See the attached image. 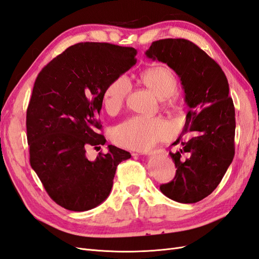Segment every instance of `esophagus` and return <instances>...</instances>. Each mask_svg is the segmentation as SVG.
Returning a JSON list of instances; mask_svg holds the SVG:
<instances>
[{
  "instance_id": "34e87169",
  "label": "esophagus",
  "mask_w": 259,
  "mask_h": 259,
  "mask_svg": "<svg viewBox=\"0 0 259 259\" xmlns=\"http://www.w3.org/2000/svg\"><path fill=\"white\" fill-rule=\"evenodd\" d=\"M155 153H156V151H151V152H149L148 154H149V155H151V154H155Z\"/></svg>"
}]
</instances>
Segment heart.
I'll list each match as a JSON object with an SVG mask.
<instances>
[{"label": "heart", "mask_w": 259, "mask_h": 259, "mask_svg": "<svg viewBox=\"0 0 259 259\" xmlns=\"http://www.w3.org/2000/svg\"><path fill=\"white\" fill-rule=\"evenodd\" d=\"M140 81L159 98H167L177 90V79L167 67L155 66L140 73ZM131 84L126 76L119 75L107 85L104 93V107L108 113L119 112L126 101ZM173 130L162 117L132 116L120 123L112 133L113 142L120 147L145 151L162 140L170 137Z\"/></svg>", "instance_id": "heart-1"}]
</instances>
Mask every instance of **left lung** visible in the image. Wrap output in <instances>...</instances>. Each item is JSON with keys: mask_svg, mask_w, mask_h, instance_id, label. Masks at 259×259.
<instances>
[{"mask_svg": "<svg viewBox=\"0 0 259 259\" xmlns=\"http://www.w3.org/2000/svg\"><path fill=\"white\" fill-rule=\"evenodd\" d=\"M146 55L178 74L189 107L182 135L173 144L183 147L169 152L176 175L160 190L179 203L199 202L216 189L234 156L236 113L228 80L213 58L185 38L154 41Z\"/></svg>", "mask_w": 259, "mask_h": 259, "instance_id": "1", "label": "left lung"}]
</instances>
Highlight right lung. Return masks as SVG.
I'll list each match as a JSON object with an SVG mask.
<instances>
[{
	"instance_id": "1",
	"label": "right lung",
	"mask_w": 259,
	"mask_h": 259,
	"mask_svg": "<svg viewBox=\"0 0 259 259\" xmlns=\"http://www.w3.org/2000/svg\"><path fill=\"white\" fill-rule=\"evenodd\" d=\"M136 50L109 43L70 46L46 65L34 82L27 109L30 164L51 199L69 210H89L110 194L119 164L131 153L100 149L99 112L107 85L136 64Z\"/></svg>"
}]
</instances>
